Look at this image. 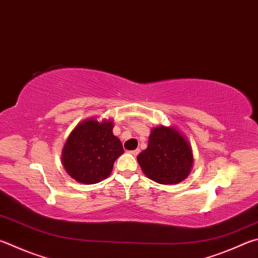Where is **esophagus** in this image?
Wrapping results in <instances>:
<instances>
[{"mask_svg":"<svg viewBox=\"0 0 258 258\" xmlns=\"http://www.w3.org/2000/svg\"><path fill=\"white\" fill-rule=\"evenodd\" d=\"M131 153L133 154V156H138V154L140 153V150L137 149V150H133V151H131Z\"/></svg>","mask_w":258,"mask_h":258,"instance_id":"1","label":"esophagus"}]
</instances>
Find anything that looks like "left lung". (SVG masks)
I'll return each instance as SVG.
<instances>
[{
  "mask_svg": "<svg viewBox=\"0 0 258 258\" xmlns=\"http://www.w3.org/2000/svg\"><path fill=\"white\" fill-rule=\"evenodd\" d=\"M138 161L151 180L162 185L178 184L190 172L193 152L180 132L158 126L152 128L148 148L139 154Z\"/></svg>",
  "mask_w": 258,
  "mask_h": 258,
  "instance_id": "obj_1",
  "label": "left lung"
}]
</instances>
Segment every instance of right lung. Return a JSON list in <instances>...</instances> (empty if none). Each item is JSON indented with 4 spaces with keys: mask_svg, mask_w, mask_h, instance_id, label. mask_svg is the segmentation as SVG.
Masks as SVG:
<instances>
[{
    "mask_svg": "<svg viewBox=\"0 0 258 258\" xmlns=\"http://www.w3.org/2000/svg\"><path fill=\"white\" fill-rule=\"evenodd\" d=\"M113 127V120L91 118L72 131L63 148L62 162L73 179L91 185L110 175L116 159L124 153Z\"/></svg>",
    "mask_w": 258,
    "mask_h": 258,
    "instance_id": "obj_1",
    "label": "right lung"
}]
</instances>
